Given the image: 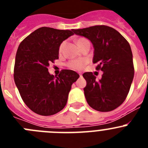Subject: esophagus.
<instances>
[{
	"mask_svg": "<svg viewBox=\"0 0 148 148\" xmlns=\"http://www.w3.org/2000/svg\"><path fill=\"white\" fill-rule=\"evenodd\" d=\"M78 74H79V75H80L81 77L82 76V73H78Z\"/></svg>",
	"mask_w": 148,
	"mask_h": 148,
	"instance_id": "1",
	"label": "esophagus"
}]
</instances>
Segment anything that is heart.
Returning a JSON list of instances; mask_svg holds the SVG:
<instances>
[{"label": "heart", "instance_id": "b5f03b06", "mask_svg": "<svg viewBox=\"0 0 148 148\" xmlns=\"http://www.w3.org/2000/svg\"><path fill=\"white\" fill-rule=\"evenodd\" d=\"M87 40V39L84 38H78L76 39V43L78 44V46H80L84 41ZM64 46V42H62L59 46V53H61L62 51L63 47ZM87 64V61L84 59H74V60H70L67 62L66 64V66L70 69H72L73 70H82L84 66Z\"/></svg>", "mask_w": 148, "mask_h": 148}]
</instances>
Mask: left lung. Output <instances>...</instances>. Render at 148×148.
<instances>
[{
	"label": "left lung",
	"mask_w": 148,
	"mask_h": 148,
	"mask_svg": "<svg viewBox=\"0 0 148 148\" xmlns=\"http://www.w3.org/2000/svg\"><path fill=\"white\" fill-rule=\"evenodd\" d=\"M73 32L90 40L94 47L93 63L98 64L95 69L104 72L99 81L91 72L83 74L87 82L84 91L87 103L100 112L116 109L126 99L134 76L130 44L108 26H92Z\"/></svg>",
	"instance_id": "1"
}]
</instances>
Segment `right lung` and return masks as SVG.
I'll list each match as a JSON object with an SVG mask.
<instances>
[{"label": "right lung", "mask_w": 148, "mask_h": 148, "mask_svg": "<svg viewBox=\"0 0 148 148\" xmlns=\"http://www.w3.org/2000/svg\"><path fill=\"white\" fill-rule=\"evenodd\" d=\"M73 31L40 27L18 47L14 80L23 102L34 113L52 116L66 104L72 84L79 75L73 70H62L55 77L49 74L47 67L58 59L60 44L74 35Z\"/></svg>", "instance_id": "obj_1"}]
</instances>
